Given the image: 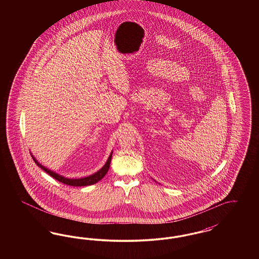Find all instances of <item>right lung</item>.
Listing matches in <instances>:
<instances>
[{"label": "right lung", "instance_id": "obj_1", "mask_svg": "<svg viewBox=\"0 0 259 259\" xmlns=\"http://www.w3.org/2000/svg\"><path fill=\"white\" fill-rule=\"evenodd\" d=\"M111 154L110 155V157H109V159L107 161V163L104 165V167L98 171L97 172H95V174H93V175H91V176H89V177H87V178H81V179H67V178H64V177H62V176H59L58 174H56V172H52V171H50L49 169H47V168H45L44 166H41L38 162H37L34 157H33V159L35 161V163L37 164V166H39L45 172H48L50 176H51L53 179H55L56 181H58V182H60L62 184H64V185H71V186H87V185H94V184H96V183H98L99 181H101L105 176H106V174L109 171V169H110V164H111Z\"/></svg>", "mask_w": 259, "mask_h": 259}]
</instances>
